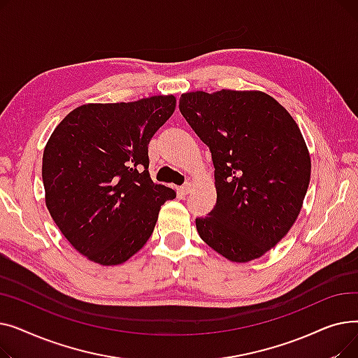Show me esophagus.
<instances>
[{"mask_svg": "<svg viewBox=\"0 0 358 358\" xmlns=\"http://www.w3.org/2000/svg\"><path fill=\"white\" fill-rule=\"evenodd\" d=\"M190 189H192V184H184V185L178 187V192H180L181 196H185V194L190 193Z\"/></svg>", "mask_w": 358, "mask_h": 358, "instance_id": "1", "label": "esophagus"}]
</instances>
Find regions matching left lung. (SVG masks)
<instances>
[{"label": "left lung", "mask_w": 358, "mask_h": 358, "mask_svg": "<svg viewBox=\"0 0 358 358\" xmlns=\"http://www.w3.org/2000/svg\"><path fill=\"white\" fill-rule=\"evenodd\" d=\"M180 111L209 146L216 206L200 238L234 262L264 255L296 222L310 181L306 142L289 111L262 91H193Z\"/></svg>", "instance_id": "left-lung-1"}]
</instances>
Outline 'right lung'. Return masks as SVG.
Returning <instances> with one entry per match:
<instances>
[{"label":"right lung","instance_id":"1","mask_svg":"<svg viewBox=\"0 0 358 358\" xmlns=\"http://www.w3.org/2000/svg\"><path fill=\"white\" fill-rule=\"evenodd\" d=\"M174 96L84 104L55 127L42 164L46 208L90 261L117 266L152 235L161 206L176 199L149 177L148 145L176 110Z\"/></svg>","mask_w":358,"mask_h":358}]
</instances>
